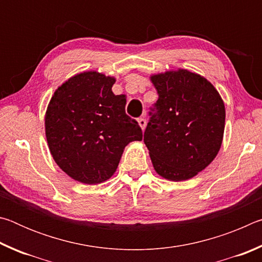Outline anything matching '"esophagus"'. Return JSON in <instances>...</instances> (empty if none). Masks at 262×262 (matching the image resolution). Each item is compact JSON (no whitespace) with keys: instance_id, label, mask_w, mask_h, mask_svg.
<instances>
[{"instance_id":"esophagus-1","label":"esophagus","mask_w":262,"mask_h":262,"mask_svg":"<svg viewBox=\"0 0 262 262\" xmlns=\"http://www.w3.org/2000/svg\"><path fill=\"white\" fill-rule=\"evenodd\" d=\"M137 122H139V125H140V127L142 128V130H144L145 126H147V120H145L144 118H140L139 120H137Z\"/></svg>"}]
</instances>
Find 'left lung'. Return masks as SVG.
<instances>
[{
  "mask_svg": "<svg viewBox=\"0 0 262 262\" xmlns=\"http://www.w3.org/2000/svg\"><path fill=\"white\" fill-rule=\"evenodd\" d=\"M156 88V112L144 132L155 171L164 179L184 181L196 176L219 154L223 141L225 106L219 91L187 69L150 76Z\"/></svg>",
  "mask_w": 262,
  "mask_h": 262,
  "instance_id": "obj_1",
  "label": "left lung"
}]
</instances>
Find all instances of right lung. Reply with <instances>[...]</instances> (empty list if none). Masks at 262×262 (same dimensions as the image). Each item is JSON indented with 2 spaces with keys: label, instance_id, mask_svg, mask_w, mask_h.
<instances>
[{
  "label": "right lung",
  "instance_id": "add662e5",
  "mask_svg": "<svg viewBox=\"0 0 262 262\" xmlns=\"http://www.w3.org/2000/svg\"><path fill=\"white\" fill-rule=\"evenodd\" d=\"M115 78L95 70L74 75L47 106L45 133L53 159L70 178L104 183L117 171L123 149L142 141V129L125 112L126 95L115 96Z\"/></svg>",
  "mask_w": 262,
  "mask_h": 262
}]
</instances>
